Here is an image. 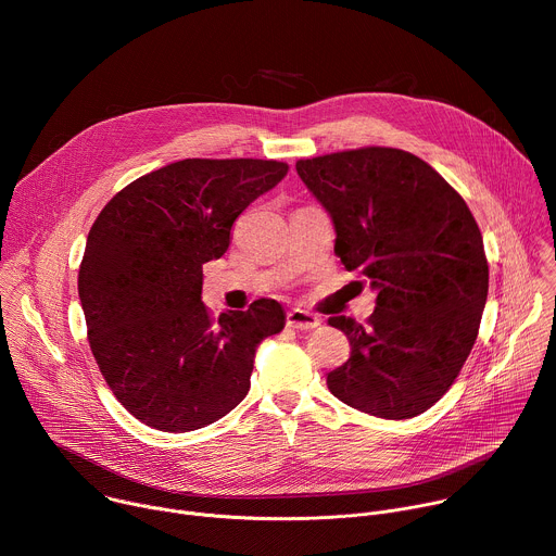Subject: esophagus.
Segmentation results:
<instances>
[{
  "instance_id": "34e87169",
  "label": "esophagus",
  "mask_w": 556,
  "mask_h": 556,
  "mask_svg": "<svg viewBox=\"0 0 556 556\" xmlns=\"http://www.w3.org/2000/svg\"><path fill=\"white\" fill-rule=\"evenodd\" d=\"M319 324L321 321L316 319L312 312H305V309H299V307H294L286 314V326L292 328V330H305L307 332V330L319 328Z\"/></svg>"
}]
</instances>
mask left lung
Instances as JSON below:
<instances>
[{
	"label": "left lung",
	"mask_w": 556,
	"mask_h": 556,
	"mask_svg": "<svg viewBox=\"0 0 556 556\" xmlns=\"http://www.w3.org/2000/svg\"><path fill=\"white\" fill-rule=\"evenodd\" d=\"M330 213L334 253L378 290L365 326L345 316L350 358L328 374L345 405L387 420L433 407L455 382L480 332L489 262L464 198L418 155L361 147L296 161Z\"/></svg>",
	"instance_id": "1"
}]
</instances>
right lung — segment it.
<instances>
[{"mask_svg": "<svg viewBox=\"0 0 556 556\" xmlns=\"http://www.w3.org/2000/svg\"><path fill=\"white\" fill-rule=\"evenodd\" d=\"M288 174L257 157H187L121 189L94 219L78 268L88 341L116 401L151 429H202L244 401L257 345L283 330L277 301L202 303V264L232 222Z\"/></svg>", "mask_w": 556, "mask_h": 556, "instance_id": "right-lung-1", "label": "right lung"}]
</instances>
